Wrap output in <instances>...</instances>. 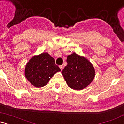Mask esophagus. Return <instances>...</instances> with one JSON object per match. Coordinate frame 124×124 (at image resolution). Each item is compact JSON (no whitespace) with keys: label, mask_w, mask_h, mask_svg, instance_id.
<instances>
[{"label":"esophagus","mask_w":124,"mask_h":124,"mask_svg":"<svg viewBox=\"0 0 124 124\" xmlns=\"http://www.w3.org/2000/svg\"><path fill=\"white\" fill-rule=\"evenodd\" d=\"M63 65H60V66H59V68H60V69H61V70H62V69H63Z\"/></svg>","instance_id":"obj_1"}]
</instances>
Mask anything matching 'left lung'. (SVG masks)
Listing matches in <instances>:
<instances>
[{
	"instance_id": "left-lung-1",
	"label": "left lung",
	"mask_w": 124,
	"mask_h": 124,
	"mask_svg": "<svg viewBox=\"0 0 124 124\" xmlns=\"http://www.w3.org/2000/svg\"><path fill=\"white\" fill-rule=\"evenodd\" d=\"M68 65L62 71L68 86L74 90H82L93 81L94 68L86 58L73 53L67 57Z\"/></svg>"
}]
</instances>
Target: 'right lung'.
Segmentation results:
<instances>
[{
  "instance_id": "obj_1",
  "label": "right lung",
  "mask_w": 124,
  "mask_h": 124,
  "mask_svg": "<svg viewBox=\"0 0 124 124\" xmlns=\"http://www.w3.org/2000/svg\"><path fill=\"white\" fill-rule=\"evenodd\" d=\"M61 69L55 64L54 58L46 52L32 57L25 66V76L36 87L47 84L53 75Z\"/></svg>"
}]
</instances>
